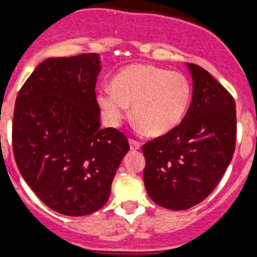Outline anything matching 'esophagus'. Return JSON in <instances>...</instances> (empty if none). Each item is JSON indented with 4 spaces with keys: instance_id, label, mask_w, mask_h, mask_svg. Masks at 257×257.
<instances>
[{
    "instance_id": "esophagus-1",
    "label": "esophagus",
    "mask_w": 257,
    "mask_h": 257,
    "mask_svg": "<svg viewBox=\"0 0 257 257\" xmlns=\"http://www.w3.org/2000/svg\"><path fill=\"white\" fill-rule=\"evenodd\" d=\"M129 146H131L132 151H138V149H141V143L138 141H134V139H129Z\"/></svg>"
}]
</instances>
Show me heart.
Listing matches in <instances>:
<instances>
[{
  "mask_svg": "<svg viewBox=\"0 0 257 257\" xmlns=\"http://www.w3.org/2000/svg\"><path fill=\"white\" fill-rule=\"evenodd\" d=\"M191 96V84L183 74L137 64L119 71L111 89L99 91L96 100L111 125L120 123L132 104V116L139 128L161 137L181 123Z\"/></svg>",
  "mask_w": 257,
  "mask_h": 257,
  "instance_id": "b5f03b06",
  "label": "heart"
}]
</instances>
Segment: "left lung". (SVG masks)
<instances>
[{
  "instance_id": "1",
  "label": "left lung",
  "mask_w": 257,
  "mask_h": 257,
  "mask_svg": "<svg viewBox=\"0 0 257 257\" xmlns=\"http://www.w3.org/2000/svg\"><path fill=\"white\" fill-rule=\"evenodd\" d=\"M193 81L186 115L169 133L143 146L148 196L168 210H187L216 188L232 161L236 105L208 71L186 64Z\"/></svg>"
}]
</instances>
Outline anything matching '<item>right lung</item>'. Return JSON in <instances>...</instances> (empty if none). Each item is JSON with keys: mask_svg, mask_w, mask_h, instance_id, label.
Returning a JSON list of instances; mask_svg holds the SVG:
<instances>
[{"mask_svg": "<svg viewBox=\"0 0 257 257\" xmlns=\"http://www.w3.org/2000/svg\"><path fill=\"white\" fill-rule=\"evenodd\" d=\"M99 54L50 57L16 98L12 146L19 171L37 197L65 216L100 210L129 151L125 136L100 128L95 95Z\"/></svg>", "mask_w": 257, "mask_h": 257, "instance_id": "right-lung-1", "label": "right lung"}]
</instances>
